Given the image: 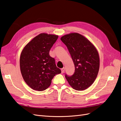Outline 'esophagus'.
<instances>
[{"label":"esophagus","instance_id":"1","mask_svg":"<svg viewBox=\"0 0 121 121\" xmlns=\"http://www.w3.org/2000/svg\"><path fill=\"white\" fill-rule=\"evenodd\" d=\"M64 71H65V68H63L61 69V73H64Z\"/></svg>","mask_w":121,"mask_h":121}]
</instances>
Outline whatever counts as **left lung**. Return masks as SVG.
Wrapping results in <instances>:
<instances>
[{"mask_svg":"<svg viewBox=\"0 0 121 121\" xmlns=\"http://www.w3.org/2000/svg\"><path fill=\"white\" fill-rule=\"evenodd\" d=\"M61 40L67 46L75 67L74 73L71 76L66 74V78L74 89H86L98 75L99 67L98 51L89 41L77 33L63 36Z\"/></svg>","mask_w":121,"mask_h":121,"instance_id":"obj_1","label":"left lung"}]
</instances>
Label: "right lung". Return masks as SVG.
I'll list each match as a JSON object with an SVG mask.
<instances>
[{
	"label": "right lung",
	"instance_id": "obj_1",
	"mask_svg": "<svg viewBox=\"0 0 121 121\" xmlns=\"http://www.w3.org/2000/svg\"><path fill=\"white\" fill-rule=\"evenodd\" d=\"M58 36L46 33L38 35L28 43L20 57L22 78L33 90L42 91L50 86L55 74L60 73L49 51Z\"/></svg>",
	"mask_w": 121,
	"mask_h": 121
}]
</instances>
